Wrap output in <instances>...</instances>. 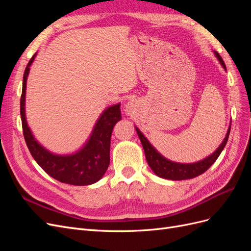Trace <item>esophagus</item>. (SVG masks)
I'll return each mask as SVG.
<instances>
[{
    "mask_svg": "<svg viewBox=\"0 0 251 251\" xmlns=\"http://www.w3.org/2000/svg\"><path fill=\"white\" fill-rule=\"evenodd\" d=\"M132 109H133V103H132L131 101H130V102H127V103H126V111L130 113V112L132 111Z\"/></svg>",
    "mask_w": 251,
    "mask_h": 251,
    "instance_id": "esophagus-1",
    "label": "esophagus"
}]
</instances>
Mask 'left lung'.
<instances>
[{"label":"left lung","instance_id":"left-lung-1","mask_svg":"<svg viewBox=\"0 0 251 251\" xmlns=\"http://www.w3.org/2000/svg\"><path fill=\"white\" fill-rule=\"evenodd\" d=\"M215 54L218 57L219 62L223 66L224 69H226V66L223 62L222 57L220 56L219 53L216 51H215ZM230 126L231 125L228 127V131H227V134L225 136L223 142L221 143V146L218 148V150L215 151V153H212L210 156L203 159V160L199 162L189 163V164L176 163V162L168 160V159L164 158L163 156H161L158 153V151L155 150V148H153V146H151V144L148 141V139L144 137L142 133L138 130L137 127H136V131H137L139 139L142 143L144 154H146V158L150 168L153 170V172L157 175V176L164 179H169V180H186V179H192L197 176H200L201 174L206 172L210 166L215 163L220 154H221V151H223L224 147L226 146L227 140H228Z\"/></svg>","mask_w":251,"mask_h":251}]
</instances>
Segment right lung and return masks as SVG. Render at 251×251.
Masks as SVG:
<instances>
[{
	"label": "right lung",
	"instance_id": "right-lung-1",
	"mask_svg": "<svg viewBox=\"0 0 251 251\" xmlns=\"http://www.w3.org/2000/svg\"><path fill=\"white\" fill-rule=\"evenodd\" d=\"M35 54L29 60L23 77L21 96V118L23 134L34 160L49 176L71 185L93 184L107 172L110 164V144L114 126L121 119L120 103L105 109L93 128L87 143L72 155L59 156L50 153L37 142L30 131L25 116L26 82L30 66Z\"/></svg>",
	"mask_w": 251,
	"mask_h": 251
}]
</instances>
